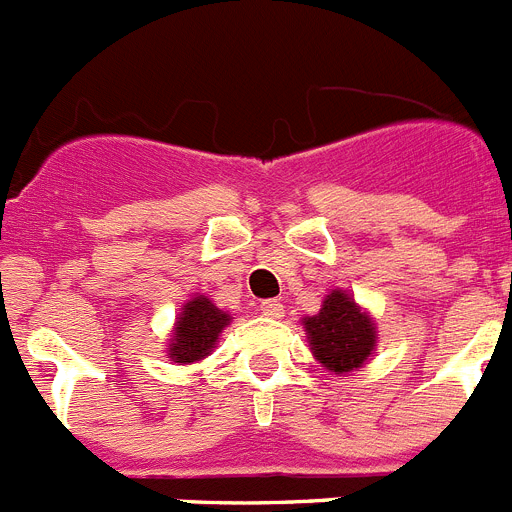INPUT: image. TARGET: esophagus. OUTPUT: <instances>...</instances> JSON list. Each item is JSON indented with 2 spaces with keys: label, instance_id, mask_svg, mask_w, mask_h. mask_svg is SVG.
<instances>
[{
  "label": "esophagus",
  "instance_id": "esophagus-1",
  "mask_svg": "<svg viewBox=\"0 0 512 512\" xmlns=\"http://www.w3.org/2000/svg\"><path fill=\"white\" fill-rule=\"evenodd\" d=\"M260 311H262V316H267V319H280V316H283V303H280V301H262Z\"/></svg>",
  "mask_w": 512,
  "mask_h": 512
}]
</instances>
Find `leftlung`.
<instances>
[{"label": "left lung", "mask_w": 512, "mask_h": 512, "mask_svg": "<svg viewBox=\"0 0 512 512\" xmlns=\"http://www.w3.org/2000/svg\"><path fill=\"white\" fill-rule=\"evenodd\" d=\"M301 326L316 362L334 375H349L375 357L377 324L349 290H329L319 313L303 316Z\"/></svg>", "instance_id": "1"}]
</instances>
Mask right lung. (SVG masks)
I'll return each mask as SVG.
<instances>
[{"mask_svg": "<svg viewBox=\"0 0 512 512\" xmlns=\"http://www.w3.org/2000/svg\"><path fill=\"white\" fill-rule=\"evenodd\" d=\"M229 324H232V316L227 311H222L209 296L196 293L183 303L181 313L176 316L165 357L178 365L201 362L214 352L219 336Z\"/></svg>", "mask_w": 512, "mask_h": 512, "instance_id": "right-lung-1", "label": "right lung"}]
</instances>
